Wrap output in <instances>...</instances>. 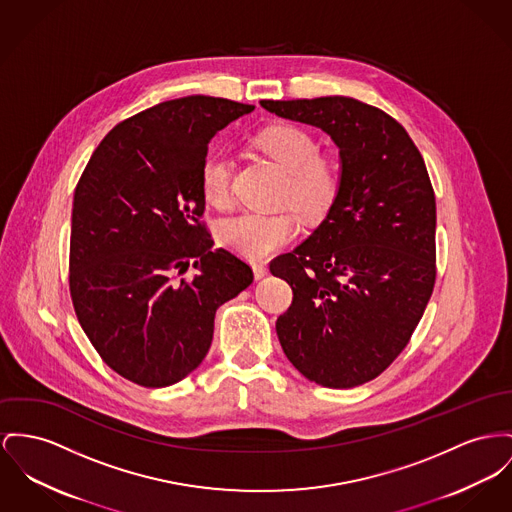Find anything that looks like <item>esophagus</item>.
Instances as JSON below:
<instances>
[{
  "label": "esophagus",
  "mask_w": 512,
  "mask_h": 512,
  "mask_svg": "<svg viewBox=\"0 0 512 512\" xmlns=\"http://www.w3.org/2000/svg\"><path fill=\"white\" fill-rule=\"evenodd\" d=\"M252 272L256 279H262L268 273V266L266 264H252Z\"/></svg>",
  "instance_id": "esophagus-1"
}]
</instances>
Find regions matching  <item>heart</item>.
I'll return each mask as SVG.
<instances>
[{
  "label": "heart",
  "instance_id": "1",
  "mask_svg": "<svg viewBox=\"0 0 512 512\" xmlns=\"http://www.w3.org/2000/svg\"><path fill=\"white\" fill-rule=\"evenodd\" d=\"M260 149L289 172L287 196L307 217H318L330 209L338 196V172L316 157L318 147L312 136L299 126L277 124L258 136ZM231 157L225 151H213L205 157L200 182L204 198L223 207L231 198ZM299 219L293 213H254L244 211L219 223L217 239L248 260H264L275 250L297 237Z\"/></svg>",
  "mask_w": 512,
  "mask_h": 512
}]
</instances>
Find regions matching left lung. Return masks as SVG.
I'll return each mask as SVG.
<instances>
[{
  "label": "left lung",
  "instance_id": "obj_1",
  "mask_svg": "<svg viewBox=\"0 0 512 512\" xmlns=\"http://www.w3.org/2000/svg\"><path fill=\"white\" fill-rule=\"evenodd\" d=\"M320 128L340 149V186L326 219L270 264L293 289L277 338L308 380L353 388L408 345L435 285V192L408 132L351 97L260 101Z\"/></svg>",
  "mask_w": 512,
  "mask_h": 512
}]
</instances>
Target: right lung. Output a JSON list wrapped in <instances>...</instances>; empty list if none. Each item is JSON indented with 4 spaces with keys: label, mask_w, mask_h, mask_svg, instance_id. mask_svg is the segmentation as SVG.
<instances>
[{
    "label": "right lung",
    "mask_w": 512,
    "mask_h": 512,
    "mask_svg": "<svg viewBox=\"0 0 512 512\" xmlns=\"http://www.w3.org/2000/svg\"><path fill=\"white\" fill-rule=\"evenodd\" d=\"M252 104L190 95L112 128L73 194L69 291L104 363L145 388L190 375L213 340L215 310L254 275L198 221L200 172L219 130ZM194 267L190 281L175 275Z\"/></svg>",
    "instance_id": "obj_1"
}]
</instances>
